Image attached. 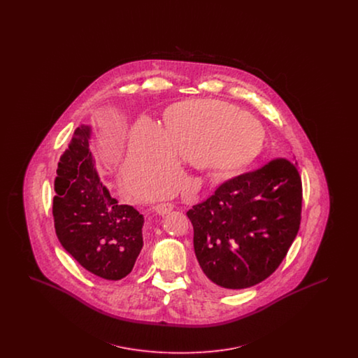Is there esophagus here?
<instances>
[{"label":"esophagus","mask_w":358,"mask_h":358,"mask_svg":"<svg viewBox=\"0 0 358 358\" xmlns=\"http://www.w3.org/2000/svg\"><path fill=\"white\" fill-rule=\"evenodd\" d=\"M173 208H174V205L171 204V203H162V204L155 205L154 206V210L158 213V215H166V213H169L173 210Z\"/></svg>","instance_id":"obj_1"}]
</instances>
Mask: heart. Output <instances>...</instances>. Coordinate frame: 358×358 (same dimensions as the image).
Segmentation results:
<instances>
[{"label":"heart","mask_w":358,"mask_h":358,"mask_svg":"<svg viewBox=\"0 0 358 358\" xmlns=\"http://www.w3.org/2000/svg\"><path fill=\"white\" fill-rule=\"evenodd\" d=\"M263 139L262 123L229 103H176L164 114V129L149 120L133 127L123 177L134 190L168 182L158 189L168 194L181 171L177 157L212 178L235 177L257 159Z\"/></svg>","instance_id":"obj_1"}]
</instances>
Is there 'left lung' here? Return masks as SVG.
Wrapping results in <instances>:
<instances>
[{
  "label": "left lung",
  "instance_id": "obj_1",
  "mask_svg": "<svg viewBox=\"0 0 358 358\" xmlns=\"http://www.w3.org/2000/svg\"><path fill=\"white\" fill-rule=\"evenodd\" d=\"M301 212L302 180L287 158L222 182L187 212L205 283L234 291L267 279L287 255Z\"/></svg>",
  "mask_w": 358,
  "mask_h": 358
}]
</instances>
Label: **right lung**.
<instances>
[{"label": "right lung", "mask_w": 358, "mask_h": 358, "mask_svg": "<svg viewBox=\"0 0 358 358\" xmlns=\"http://www.w3.org/2000/svg\"><path fill=\"white\" fill-rule=\"evenodd\" d=\"M91 127L82 124L62 154L55 178L53 220L63 248L83 268L107 280L131 273L143 247V216L111 197L90 153Z\"/></svg>", "instance_id": "add662e5"}]
</instances>
